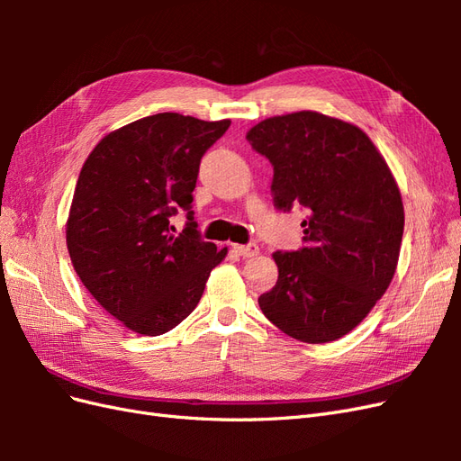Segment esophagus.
Masks as SVG:
<instances>
[{
    "label": "esophagus",
    "mask_w": 461,
    "mask_h": 461,
    "mask_svg": "<svg viewBox=\"0 0 461 461\" xmlns=\"http://www.w3.org/2000/svg\"><path fill=\"white\" fill-rule=\"evenodd\" d=\"M232 249H234V252L239 254L240 258H254V256H258V254H259V246H258V244H254V242L244 244V246H240V244H234V246H232Z\"/></svg>",
    "instance_id": "obj_1"
}]
</instances>
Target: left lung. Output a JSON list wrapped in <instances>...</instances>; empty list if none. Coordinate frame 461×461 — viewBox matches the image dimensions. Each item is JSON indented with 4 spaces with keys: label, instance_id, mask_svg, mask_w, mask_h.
I'll return each instance as SVG.
<instances>
[{
    "label": "left lung",
    "instance_id": "left-lung-1",
    "mask_svg": "<svg viewBox=\"0 0 461 461\" xmlns=\"http://www.w3.org/2000/svg\"><path fill=\"white\" fill-rule=\"evenodd\" d=\"M246 138L273 165L275 207L305 212L303 246L273 254L278 278L259 308L292 339L337 340L394 276L403 234L396 180L364 131L315 111L265 119Z\"/></svg>",
    "mask_w": 461,
    "mask_h": 461
}]
</instances>
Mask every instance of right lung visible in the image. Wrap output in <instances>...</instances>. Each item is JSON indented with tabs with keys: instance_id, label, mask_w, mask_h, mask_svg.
I'll list each match as a JSON object with an SVG mask.
<instances>
[{
	"instance_id": "1",
	"label": "right lung",
	"mask_w": 461,
	"mask_h": 461,
	"mask_svg": "<svg viewBox=\"0 0 461 461\" xmlns=\"http://www.w3.org/2000/svg\"><path fill=\"white\" fill-rule=\"evenodd\" d=\"M229 127V119L144 117L107 134L82 167L68 256L97 303L138 334L158 337L185 321L227 256L202 240L192 192L203 153ZM178 211L187 212L183 233L170 225Z\"/></svg>"
}]
</instances>
